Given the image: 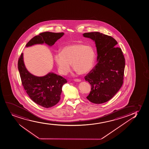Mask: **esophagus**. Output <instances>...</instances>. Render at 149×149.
<instances>
[{
    "instance_id": "34e87169",
    "label": "esophagus",
    "mask_w": 149,
    "mask_h": 149,
    "mask_svg": "<svg viewBox=\"0 0 149 149\" xmlns=\"http://www.w3.org/2000/svg\"><path fill=\"white\" fill-rule=\"evenodd\" d=\"M74 81H75V82H79L81 81V80H80V79H74Z\"/></svg>"
}]
</instances>
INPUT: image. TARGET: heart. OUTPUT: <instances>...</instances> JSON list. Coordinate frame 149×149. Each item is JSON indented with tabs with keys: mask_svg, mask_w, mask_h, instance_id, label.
Returning a JSON list of instances; mask_svg holds the SVG:
<instances>
[{
	"mask_svg": "<svg viewBox=\"0 0 149 149\" xmlns=\"http://www.w3.org/2000/svg\"><path fill=\"white\" fill-rule=\"evenodd\" d=\"M95 54L91 46L84 44L77 43L67 45L61 48V53L54 54V62L58 70L65 75L72 67L79 74H85L93 68Z\"/></svg>",
	"mask_w": 149,
	"mask_h": 149,
	"instance_id": "heart-1",
	"label": "heart"
}]
</instances>
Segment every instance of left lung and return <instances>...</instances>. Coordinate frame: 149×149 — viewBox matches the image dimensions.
<instances>
[{
    "label": "left lung",
    "instance_id": "8db88e82",
    "mask_svg": "<svg viewBox=\"0 0 149 149\" xmlns=\"http://www.w3.org/2000/svg\"><path fill=\"white\" fill-rule=\"evenodd\" d=\"M84 37L95 42L97 63L85 77L91 85L86 98L95 104L110 100L123 84L125 59L121 49L115 47L117 41L110 36L98 32L85 33Z\"/></svg>",
    "mask_w": 149,
    "mask_h": 149
}]
</instances>
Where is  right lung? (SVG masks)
I'll list each match as a JSON object with an SVG mask.
<instances>
[{"instance_id": "obj_1", "label": "right lung", "mask_w": 149, "mask_h": 149, "mask_svg": "<svg viewBox=\"0 0 149 149\" xmlns=\"http://www.w3.org/2000/svg\"><path fill=\"white\" fill-rule=\"evenodd\" d=\"M63 35V32H42L32 38L26 46L44 43L52 46ZM18 68L22 86L32 101L47 108L53 107L59 102L62 87L67 82L65 79L54 73H49L43 77L32 75L25 66L23 53L19 58Z\"/></svg>"}]
</instances>
